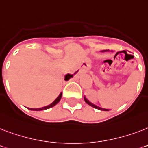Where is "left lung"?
<instances>
[{
    "label": "left lung",
    "mask_w": 148,
    "mask_h": 148,
    "mask_svg": "<svg viewBox=\"0 0 148 148\" xmlns=\"http://www.w3.org/2000/svg\"><path fill=\"white\" fill-rule=\"evenodd\" d=\"M84 101H85V102H86V103H88V104H89V105H90V106H91V107H93V108H97V109H99V110H108V109H104V108H100V107H98V106L95 105V104H94V103H91V102H90V101H88V99L86 98V97H85V96H84Z\"/></svg>",
    "instance_id": "left-lung-1"
}]
</instances>
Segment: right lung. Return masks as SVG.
Masks as SVG:
<instances>
[{"label": "right lung", "mask_w": 148, "mask_h": 148, "mask_svg": "<svg viewBox=\"0 0 148 148\" xmlns=\"http://www.w3.org/2000/svg\"><path fill=\"white\" fill-rule=\"evenodd\" d=\"M71 77H73V75H71V74H67L66 76H65V80L66 81H67V80H69ZM61 96H62V93H60V95H59V96H58L57 98H56V100L54 101H53V103H51V104H49V105L47 106H45V107H44V108H36V109H32V108H31L30 110H46V109H48V108H52V107H53L54 105H56L57 103L60 101V98H61Z\"/></svg>", "instance_id": "1"}]
</instances>
